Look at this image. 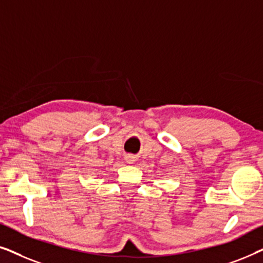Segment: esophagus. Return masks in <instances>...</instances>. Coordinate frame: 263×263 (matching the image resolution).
I'll list each match as a JSON object with an SVG mask.
<instances>
[{
  "label": "esophagus",
  "mask_w": 263,
  "mask_h": 263,
  "mask_svg": "<svg viewBox=\"0 0 263 263\" xmlns=\"http://www.w3.org/2000/svg\"><path fill=\"white\" fill-rule=\"evenodd\" d=\"M125 160H127V163H129V164L134 163V161H135L134 157H132V156H127V157H125Z\"/></svg>",
  "instance_id": "esophagus-1"
}]
</instances>
